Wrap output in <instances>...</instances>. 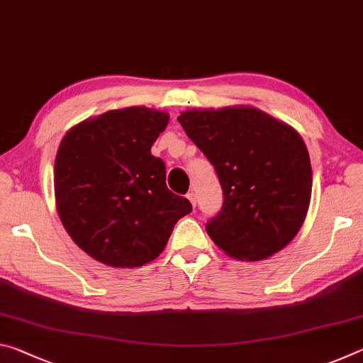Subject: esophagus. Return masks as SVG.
I'll list each match as a JSON object with an SVG mask.
<instances>
[{
	"label": "esophagus",
	"instance_id": "1",
	"mask_svg": "<svg viewBox=\"0 0 363 363\" xmlns=\"http://www.w3.org/2000/svg\"><path fill=\"white\" fill-rule=\"evenodd\" d=\"M187 199L190 200V203H192V206L195 208V205H196V195L194 192H189L187 194Z\"/></svg>",
	"mask_w": 363,
	"mask_h": 363
}]
</instances>
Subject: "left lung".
Returning a JSON list of instances; mask_svg holds the SVG:
<instances>
[{
  "instance_id": "1",
  "label": "left lung",
  "mask_w": 363,
  "mask_h": 363,
  "mask_svg": "<svg viewBox=\"0 0 363 363\" xmlns=\"http://www.w3.org/2000/svg\"><path fill=\"white\" fill-rule=\"evenodd\" d=\"M177 121L216 169L224 203L206 232L225 255L259 261L290 243L311 203L312 168L296 130L255 107L186 110Z\"/></svg>"
}]
</instances>
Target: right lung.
I'll list each match as a JSON object with an SVG mask.
<instances>
[{"mask_svg":"<svg viewBox=\"0 0 363 363\" xmlns=\"http://www.w3.org/2000/svg\"><path fill=\"white\" fill-rule=\"evenodd\" d=\"M169 115L147 107L108 110L65 134L54 164L59 218L72 240L112 267L158 257L174 224L192 211L167 187V168L150 149Z\"/></svg>","mask_w":363,"mask_h":363,"instance_id":"obj_1","label":"right lung"}]
</instances>
